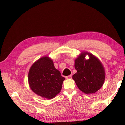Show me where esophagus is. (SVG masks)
Listing matches in <instances>:
<instances>
[{"instance_id":"obj_1","label":"esophagus","mask_w":125,"mask_h":125,"mask_svg":"<svg viewBox=\"0 0 125 125\" xmlns=\"http://www.w3.org/2000/svg\"><path fill=\"white\" fill-rule=\"evenodd\" d=\"M67 79H71L72 78V75H68L66 77Z\"/></svg>"}]
</instances>
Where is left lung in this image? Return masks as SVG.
Returning a JSON list of instances; mask_svg holds the SVG:
<instances>
[{
  "mask_svg": "<svg viewBox=\"0 0 125 125\" xmlns=\"http://www.w3.org/2000/svg\"><path fill=\"white\" fill-rule=\"evenodd\" d=\"M86 55L90 58L85 59ZM77 73L73 75L80 90L86 94H94L102 87L105 79L104 67L99 59L88 52H82L74 61Z\"/></svg>",
  "mask_w": 125,
  "mask_h": 125,
  "instance_id": "obj_1",
  "label": "left lung"
}]
</instances>
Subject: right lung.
<instances>
[{
  "label": "right lung",
  "instance_id": "right-lung-1",
  "mask_svg": "<svg viewBox=\"0 0 125 125\" xmlns=\"http://www.w3.org/2000/svg\"><path fill=\"white\" fill-rule=\"evenodd\" d=\"M65 79L54 66L48 56L40 58L29 69L28 82L33 93L47 99H52L61 92Z\"/></svg>",
  "mask_w": 125,
  "mask_h": 125
}]
</instances>
